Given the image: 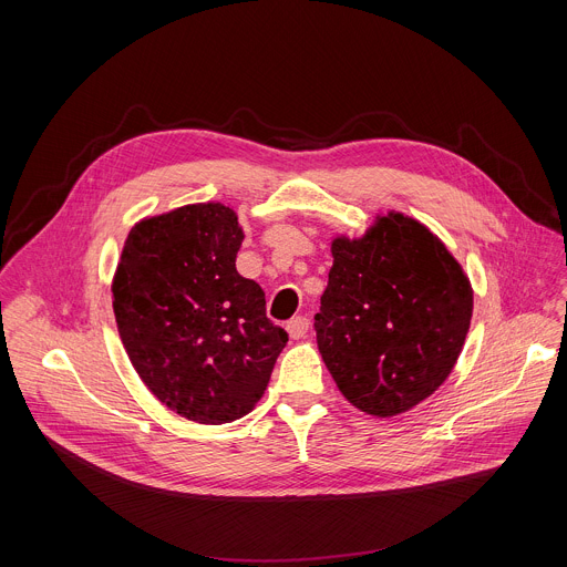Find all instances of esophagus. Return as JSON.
I'll return each mask as SVG.
<instances>
[{
	"mask_svg": "<svg viewBox=\"0 0 567 567\" xmlns=\"http://www.w3.org/2000/svg\"><path fill=\"white\" fill-rule=\"evenodd\" d=\"M307 330H309V320L305 318V316H298V318H291L289 322H287V332H289V337L291 339H302L305 334H307Z\"/></svg>",
	"mask_w": 567,
	"mask_h": 567,
	"instance_id": "obj_1",
	"label": "esophagus"
}]
</instances>
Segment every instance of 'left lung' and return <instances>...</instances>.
Returning <instances> with one entry per match:
<instances>
[{
	"label": "left lung",
	"mask_w": 567,
	"mask_h": 567,
	"mask_svg": "<svg viewBox=\"0 0 567 567\" xmlns=\"http://www.w3.org/2000/svg\"><path fill=\"white\" fill-rule=\"evenodd\" d=\"M332 269L316 313V343L343 396L394 417L453 372L473 313V287L420 219L379 213L363 235L332 237Z\"/></svg>",
	"instance_id": "1"
}]
</instances>
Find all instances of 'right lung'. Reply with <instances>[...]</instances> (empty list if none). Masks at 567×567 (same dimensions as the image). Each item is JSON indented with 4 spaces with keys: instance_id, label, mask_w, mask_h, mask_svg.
<instances>
[{
    "instance_id": "add662e5",
    "label": "right lung",
    "mask_w": 567,
    "mask_h": 567,
    "mask_svg": "<svg viewBox=\"0 0 567 567\" xmlns=\"http://www.w3.org/2000/svg\"><path fill=\"white\" fill-rule=\"evenodd\" d=\"M245 230L221 202L138 219L123 245L112 307L145 388L179 417L226 424L249 415L289 341L265 291L239 276Z\"/></svg>"
}]
</instances>
